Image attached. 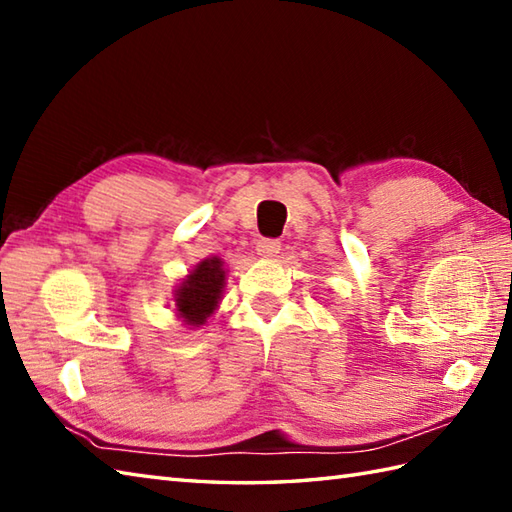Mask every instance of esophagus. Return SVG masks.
<instances>
[{
	"instance_id": "1",
	"label": "esophagus",
	"mask_w": 512,
	"mask_h": 512,
	"mask_svg": "<svg viewBox=\"0 0 512 512\" xmlns=\"http://www.w3.org/2000/svg\"><path fill=\"white\" fill-rule=\"evenodd\" d=\"M255 250H257V255L262 257V259H273V257H277V253L281 250V242H279V239L262 237V239H259V242H257Z\"/></svg>"
}]
</instances>
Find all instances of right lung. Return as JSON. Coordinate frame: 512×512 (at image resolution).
<instances>
[{
    "instance_id": "1",
    "label": "right lung",
    "mask_w": 512,
    "mask_h": 512,
    "mask_svg": "<svg viewBox=\"0 0 512 512\" xmlns=\"http://www.w3.org/2000/svg\"><path fill=\"white\" fill-rule=\"evenodd\" d=\"M226 284V270L220 257H209L195 266L176 288V312L184 325L200 328L217 310Z\"/></svg>"
}]
</instances>
